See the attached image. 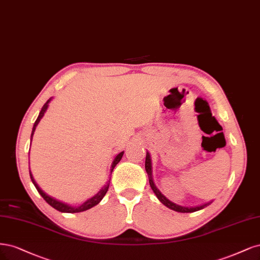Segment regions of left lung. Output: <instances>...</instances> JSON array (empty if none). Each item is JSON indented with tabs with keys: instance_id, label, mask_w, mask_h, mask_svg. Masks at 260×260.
I'll return each instance as SVG.
<instances>
[{
	"instance_id": "1",
	"label": "left lung",
	"mask_w": 260,
	"mask_h": 260,
	"mask_svg": "<svg viewBox=\"0 0 260 260\" xmlns=\"http://www.w3.org/2000/svg\"><path fill=\"white\" fill-rule=\"evenodd\" d=\"M145 169L146 172L148 174V177H149V183H150V187H151L152 191L154 192V194L156 196V198L158 199V201L162 204H164L166 207H169L175 212H179V213H193L197 211H200V209H203L204 207H206L207 205L211 204L213 201H209V202L202 204V205H199V206H194V207H187V206H181L176 204L172 201H170L167 199L164 194H162V192L157 189V187L155 186V183L153 181V177H152V162H151V156H150V153L147 151V155H146V162H145Z\"/></svg>"
}]
</instances>
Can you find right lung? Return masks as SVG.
<instances>
[{
  "label": "right lung",
  "mask_w": 260,
  "mask_h": 260,
  "mask_svg": "<svg viewBox=\"0 0 260 260\" xmlns=\"http://www.w3.org/2000/svg\"><path fill=\"white\" fill-rule=\"evenodd\" d=\"M52 99H53V97L49 98V99L47 100V102L44 104V106L42 107L41 111H40V113H39L38 119H37V121L35 122V124H33L32 133H31V141H32L33 134H35V132H36V128H37V126H38V124L40 123L41 119L44 116V114H45V112H46V110H47V108H48V106H49V103L52 102ZM123 154H124V151L118 153V154H116V155L114 156L113 161H112V163H111V166H110V175L112 174V172H113V170H114V167L116 166V164H118V163L121 161V158H122ZM29 173H30V178H31V180H32V182H33V185H35V187L37 188L38 192L42 196V198H43V199L46 201V202H47L49 205H51L52 207H54L55 209H57V211H59V212H61V213H80V212H84V211H87V209H89V208H91V207H94L95 205H97V204L100 202V201H102V200L104 199V197L106 196L107 191H108V189H109V185H110V179H109V180L107 181L106 185H105L102 189H100L95 196L89 198L88 200L85 201L84 203H82V204L79 205V206H72V205H70V204H68V203L61 202V201H59V200H57V199H55V198H53V197H51V196L46 194L45 192L39 187V185L37 183V181L35 180V178H33V176H32V174H31L30 169H29Z\"/></svg>",
  "instance_id": "obj_1"
}]
</instances>
